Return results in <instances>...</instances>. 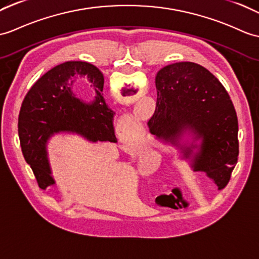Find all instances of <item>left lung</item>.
I'll return each instance as SVG.
<instances>
[{
    "instance_id": "8db88e82",
    "label": "left lung",
    "mask_w": 259,
    "mask_h": 259,
    "mask_svg": "<svg viewBox=\"0 0 259 259\" xmlns=\"http://www.w3.org/2000/svg\"><path fill=\"white\" fill-rule=\"evenodd\" d=\"M157 107L150 132L180 149L194 171L205 172L224 189L238 159V121L226 89L203 66L190 62L167 65L155 76ZM188 133L189 144L183 141Z\"/></svg>"
}]
</instances>
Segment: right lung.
Wrapping results in <instances>:
<instances>
[{"mask_svg":"<svg viewBox=\"0 0 259 259\" xmlns=\"http://www.w3.org/2000/svg\"><path fill=\"white\" fill-rule=\"evenodd\" d=\"M77 75L95 88V100L83 103L72 88ZM104 75L87 62H66L48 70L24 98L19 116V137L24 159L40 189L56 184L52 176L47 143L57 134H75L89 142H117L113 111L102 96Z\"/></svg>","mask_w":259,"mask_h":259,"instance_id":"right-lung-1","label":"right lung"}]
</instances>
